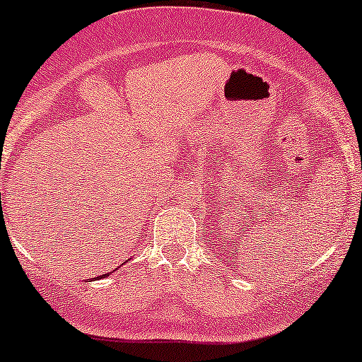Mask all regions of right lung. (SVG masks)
Segmentation results:
<instances>
[{
    "label": "right lung",
    "mask_w": 362,
    "mask_h": 362,
    "mask_svg": "<svg viewBox=\"0 0 362 362\" xmlns=\"http://www.w3.org/2000/svg\"><path fill=\"white\" fill-rule=\"evenodd\" d=\"M100 277H105V275H100ZM95 279H99V277H95Z\"/></svg>",
    "instance_id": "obj_1"
}]
</instances>
